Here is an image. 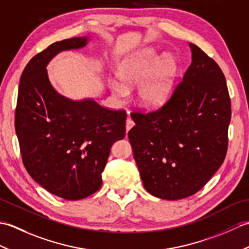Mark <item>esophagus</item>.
Returning a JSON list of instances; mask_svg holds the SVG:
<instances>
[{
    "mask_svg": "<svg viewBox=\"0 0 249 249\" xmlns=\"http://www.w3.org/2000/svg\"><path fill=\"white\" fill-rule=\"evenodd\" d=\"M133 126H134L133 120H131L130 118H127V120H126V133H128L129 129L133 127Z\"/></svg>",
    "mask_w": 249,
    "mask_h": 249,
    "instance_id": "1",
    "label": "esophagus"
}]
</instances>
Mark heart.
Masks as SVG:
<instances>
[{
  "label": "heart",
  "mask_w": 249,
  "mask_h": 249,
  "mask_svg": "<svg viewBox=\"0 0 249 249\" xmlns=\"http://www.w3.org/2000/svg\"><path fill=\"white\" fill-rule=\"evenodd\" d=\"M178 71V62L173 55L160 54L144 49L122 61L116 71L119 81H111L110 89L115 97L128 96V89L138 86L137 102L143 108H160L167 103Z\"/></svg>",
  "instance_id": "obj_1"
}]
</instances>
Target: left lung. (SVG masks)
I'll use <instances>...</instances> for the list:
<instances>
[{
  "label": "left lung",
  "instance_id": "1",
  "mask_svg": "<svg viewBox=\"0 0 249 249\" xmlns=\"http://www.w3.org/2000/svg\"><path fill=\"white\" fill-rule=\"evenodd\" d=\"M192 64L165 106L131 113L128 131L147 193L165 200L196 194L224 162L231 103L226 78L213 59L189 43Z\"/></svg>",
  "mask_w": 249,
  "mask_h": 249
}]
</instances>
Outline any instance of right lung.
I'll return each mask as SVG.
<instances>
[{
  "mask_svg": "<svg viewBox=\"0 0 249 249\" xmlns=\"http://www.w3.org/2000/svg\"><path fill=\"white\" fill-rule=\"evenodd\" d=\"M89 37L50 45L32 59L20 78L15 128L23 165L52 195L80 200L102 186L111 146L125 137L126 112L93 98L72 100L52 86L47 65L60 52L84 48Z\"/></svg>",
  "mask_w": 249,
  "mask_h": 249,
  "instance_id": "right-lung-1",
  "label": "right lung"
}]
</instances>
